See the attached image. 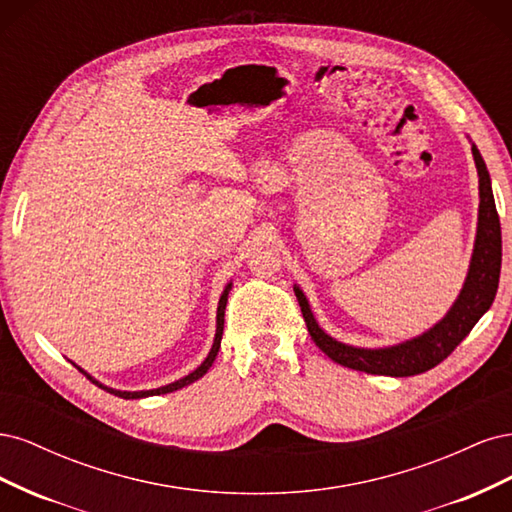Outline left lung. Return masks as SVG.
Listing matches in <instances>:
<instances>
[{
    "label": "left lung",
    "instance_id": "8db88e82",
    "mask_svg": "<svg viewBox=\"0 0 512 512\" xmlns=\"http://www.w3.org/2000/svg\"><path fill=\"white\" fill-rule=\"evenodd\" d=\"M472 156L478 173L480 203L470 269L459 297L455 299L451 309H448L446 316L433 324L431 329L412 339H406V342L384 348H361L337 342L335 337H331L320 327L318 320L314 318L312 307H309L305 292L294 284V294H297V301L301 305L307 331L312 335L316 346L327 354L331 361L376 376L406 378L423 374V371L442 363L446 356L468 337V333L474 329V324L483 318V314L491 307L500 282L502 230L498 211H495L489 170L474 143Z\"/></svg>",
    "mask_w": 512,
    "mask_h": 512
}]
</instances>
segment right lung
<instances>
[{
  "mask_svg": "<svg viewBox=\"0 0 512 512\" xmlns=\"http://www.w3.org/2000/svg\"><path fill=\"white\" fill-rule=\"evenodd\" d=\"M230 288H232V282H228V284H226V288H224V292H222V297H220V303H218V318H215V337H213V346H211V350H209V354H207V359H205L203 363H200L194 371H190L188 376H183V378H179V380H175V382H170V384L158 386V389H151V391H119V389H111V386L102 384V382H100V380H96L94 376H89L87 371H85L83 367L76 365V363H72V365H74L76 369H79L81 374H85L91 382L98 384L100 389H104L106 393H111V395H115V397H121V399H143V397L166 395V393L179 391V389H183V386H188V384L196 382L198 378H203V376L207 374V371H209V367L213 365L215 356H218V350H220V344H222V333H224V309H226V301H228V292H230Z\"/></svg>",
  "mask_w": 512,
  "mask_h": 512,
  "instance_id": "add662e5",
  "label": "right lung"
}]
</instances>
